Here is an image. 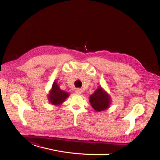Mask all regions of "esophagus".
<instances>
[{
    "label": "esophagus",
    "mask_w": 160,
    "mask_h": 160,
    "mask_svg": "<svg viewBox=\"0 0 160 160\" xmlns=\"http://www.w3.org/2000/svg\"><path fill=\"white\" fill-rule=\"evenodd\" d=\"M75 93L77 94H81L82 93V90L79 88H77V89H75Z\"/></svg>",
    "instance_id": "34e87169"
}]
</instances>
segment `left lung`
Segmentation results:
<instances>
[{"label": "left lung", "instance_id": "8db88e82", "mask_svg": "<svg viewBox=\"0 0 160 160\" xmlns=\"http://www.w3.org/2000/svg\"><path fill=\"white\" fill-rule=\"evenodd\" d=\"M91 105L96 111H103L108 108L110 104V98L106 92L99 88L93 94L90 96Z\"/></svg>", "mask_w": 160, "mask_h": 160}]
</instances>
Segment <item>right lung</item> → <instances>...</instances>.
<instances>
[{"mask_svg":"<svg viewBox=\"0 0 160 160\" xmlns=\"http://www.w3.org/2000/svg\"><path fill=\"white\" fill-rule=\"evenodd\" d=\"M69 95V93L60 89L57 82H54L52 86V90L50 91V94L49 95V99L50 102L53 105H60L64 102L65 99L68 98Z\"/></svg>","mask_w":160,"mask_h":160,"instance_id":"add662e5","label":"right lung"}]
</instances>
